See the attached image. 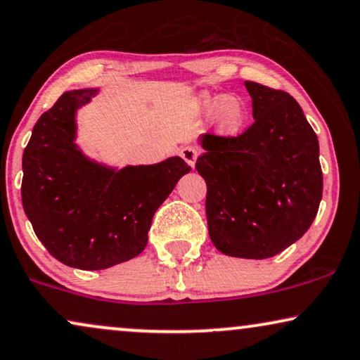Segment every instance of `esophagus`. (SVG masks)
I'll list each match as a JSON object with an SVG mask.
<instances>
[{"label": "esophagus", "mask_w": 360, "mask_h": 360, "mask_svg": "<svg viewBox=\"0 0 360 360\" xmlns=\"http://www.w3.org/2000/svg\"><path fill=\"white\" fill-rule=\"evenodd\" d=\"M198 153H199L198 148L188 145V146L181 148L179 155H181V158H183L186 162H188L191 167H194L195 166V160H198Z\"/></svg>", "instance_id": "1"}]
</instances>
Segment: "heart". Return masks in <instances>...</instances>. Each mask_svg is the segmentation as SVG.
<instances>
[{"label":"heart","mask_w":360,"mask_h":360,"mask_svg":"<svg viewBox=\"0 0 360 360\" xmlns=\"http://www.w3.org/2000/svg\"><path fill=\"white\" fill-rule=\"evenodd\" d=\"M198 110L202 115H214L215 131L222 136H237L245 128L247 110L237 97L202 94L199 97Z\"/></svg>","instance_id":"heart-1"}]
</instances>
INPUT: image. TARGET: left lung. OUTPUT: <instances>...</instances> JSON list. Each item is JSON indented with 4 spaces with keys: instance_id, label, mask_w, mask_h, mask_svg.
<instances>
[{
    "instance_id": "left-lung-1",
    "label": "left lung",
    "mask_w": 360,
    "mask_h": 360,
    "mask_svg": "<svg viewBox=\"0 0 360 360\" xmlns=\"http://www.w3.org/2000/svg\"><path fill=\"white\" fill-rule=\"evenodd\" d=\"M253 124L238 136H200L195 169L207 184L210 240L237 258L275 257L304 236L323 198L318 136L283 90L245 82Z\"/></svg>"
}]
</instances>
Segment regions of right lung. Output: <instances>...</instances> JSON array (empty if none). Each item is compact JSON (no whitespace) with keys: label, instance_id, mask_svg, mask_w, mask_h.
<instances>
[{"label":"right lung","instance_id":"add662e5","mask_svg":"<svg viewBox=\"0 0 360 360\" xmlns=\"http://www.w3.org/2000/svg\"><path fill=\"white\" fill-rule=\"evenodd\" d=\"M98 89L62 94L22 153V207L47 252L67 266L103 270L145 250L153 215L191 167L172 156L122 169L75 145V113Z\"/></svg>","mask_w":360,"mask_h":360}]
</instances>
